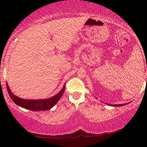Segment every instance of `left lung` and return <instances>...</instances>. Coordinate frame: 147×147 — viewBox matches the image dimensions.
<instances>
[{"label":"left lung","mask_w":147,"mask_h":147,"mask_svg":"<svg viewBox=\"0 0 147 147\" xmlns=\"http://www.w3.org/2000/svg\"><path fill=\"white\" fill-rule=\"evenodd\" d=\"M125 104H115V105H111V104H108V105H111V106H121L125 105Z\"/></svg>","instance_id":"8db88e82"}]
</instances>
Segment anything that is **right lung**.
Instances as JSON below:
<instances>
[{
	"instance_id": "right-lung-1",
	"label": "right lung",
	"mask_w": 147,
	"mask_h": 147,
	"mask_svg": "<svg viewBox=\"0 0 147 147\" xmlns=\"http://www.w3.org/2000/svg\"><path fill=\"white\" fill-rule=\"evenodd\" d=\"M65 84L60 92H59L58 94L51 98L45 99V100H25V99L17 97V96L12 93L8 86V84L6 83L7 90H8L9 95L11 98V100L17 105L21 106L22 108L35 111L48 110V109L53 108L58 102L61 96L63 95L65 90Z\"/></svg>"
}]
</instances>
